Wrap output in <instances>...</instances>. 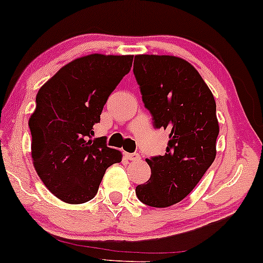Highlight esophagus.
<instances>
[{
  "label": "esophagus",
  "mask_w": 263,
  "mask_h": 263,
  "mask_svg": "<svg viewBox=\"0 0 263 263\" xmlns=\"http://www.w3.org/2000/svg\"><path fill=\"white\" fill-rule=\"evenodd\" d=\"M126 158L129 161H138L141 158V156L134 152V154H126Z\"/></svg>",
  "instance_id": "obj_1"
}]
</instances>
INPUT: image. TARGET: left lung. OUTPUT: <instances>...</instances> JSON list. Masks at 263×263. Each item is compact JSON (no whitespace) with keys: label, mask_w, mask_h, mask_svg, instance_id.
Segmentation results:
<instances>
[{"label":"left lung","mask_w":263,"mask_h":263,"mask_svg":"<svg viewBox=\"0 0 263 263\" xmlns=\"http://www.w3.org/2000/svg\"><path fill=\"white\" fill-rule=\"evenodd\" d=\"M134 73L154 126L170 134L166 154L146 160L151 177L136 195L147 206L168 207L182 201L215 161L216 102L197 70L180 57L138 54Z\"/></svg>","instance_id":"obj_1"}]
</instances>
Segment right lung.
<instances>
[{
	"label": "right lung",
	"instance_id": "add662e5",
	"mask_svg": "<svg viewBox=\"0 0 263 263\" xmlns=\"http://www.w3.org/2000/svg\"><path fill=\"white\" fill-rule=\"evenodd\" d=\"M134 56L93 53L67 63L40 88L30 117L33 166L43 184L63 202L85 203L96 196L106 170L122 155L93 126Z\"/></svg>",
	"mask_w": 263,
	"mask_h": 263
}]
</instances>
